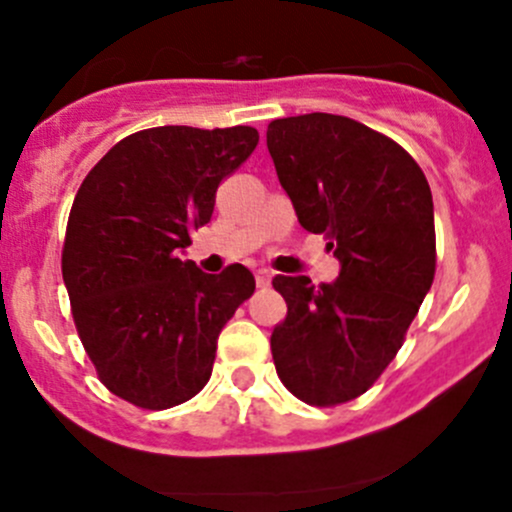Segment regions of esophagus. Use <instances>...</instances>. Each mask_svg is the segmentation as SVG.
Segmentation results:
<instances>
[{
    "mask_svg": "<svg viewBox=\"0 0 512 512\" xmlns=\"http://www.w3.org/2000/svg\"><path fill=\"white\" fill-rule=\"evenodd\" d=\"M255 282H257V287H270L272 272L270 270H257L255 272Z\"/></svg>",
    "mask_w": 512,
    "mask_h": 512,
    "instance_id": "1",
    "label": "esophagus"
}]
</instances>
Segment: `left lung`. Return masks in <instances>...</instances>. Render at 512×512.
I'll list each match as a JSON object with an SVG mask.
<instances>
[{"label":"left lung","instance_id":"8db88e82","mask_svg":"<svg viewBox=\"0 0 512 512\" xmlns=\"http://www.w3.org/2000/svg\"><path fill=\"white\" fill-rule=\"evenodd\" d=\"M267 148L299 225L342 265L332 285L272 280L287 302L270 337L277 376L304 404H347L394 361L431 289V188L399 143L347 116L277 118Z\"/></svg>","mask_w":512,"mask_h":512}]
</instances>
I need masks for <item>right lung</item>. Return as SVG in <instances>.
Instances as JSON below:
<instances>
[{"mask_svg":"<svg viewBox=\"0 0 512 512\" xmlns=\"http://www.w3.org/2000/svg\"><path fill=\"white\" fill-rule=\"evenodd\" d=\"M257 141L252 126L146 128L118 141L76 193L61 252L76 332L101 384L138 409L193 399L227 319L255 292L247 267L205 275L178 255Z\"/></svg>","mask_w":512,"mask_h":512,"instance_id":"obj_1","label":"right lung"}]
</instances>
